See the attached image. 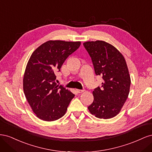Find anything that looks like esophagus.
<instances>
[{
  "mask_svg": "<svg viewBox=\"0 0 152 152\" xmlns=\"http://www.w3.org/2000/svg\"><path fill=\"white\" fill-rule=\"evenodd\" d=\"M76 91L78 93H82L85 91V89H76Z\"/></svg>",
  "mask_w": 152,
  "mask_h": 152,
  "instance_id": "1",
  "label": "esophagus"
}]
</instances>
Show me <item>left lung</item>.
Returning a JSON list of instances; mask_svg holds the SVG:
<instances>
[{
  "instance_id": "8db88e82",
  "label": "left lung",
  "mask_w": 152,
  "mask_h": 152,
  "mask_svg": "<svg viewBox=\"0 0 152 152\" xmlns=\"http://www.w3.org/2000/svg\"><path fill=\"white\" fill-rule=\"evenodd\" d=\"M91 58L96 75L103 82L93 92L94 101L88 109L99 118L115 117L126 102L131 78L125 58L113 45L103 40L88 41L83 44Z\"/></svg>"
}]
</instances>
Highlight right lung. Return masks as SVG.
<instances>
[{"label":"right lung","mask_w":152,"mask_h":152,"mask_svg":"<svg viewBox=\"0 0 152 152\" xmlns=\"http://www.w3.org/2000/svg\"><path fill=\"white\" fill-rule=\"evenodd\" d=\"M81 42L49 40L31 54L23 77L25 97L36 116L44 121H54L65 114L75 96L57 85L55 73Z\"/></svg>","instance_id":"right-lung-1"}]
</instances>
